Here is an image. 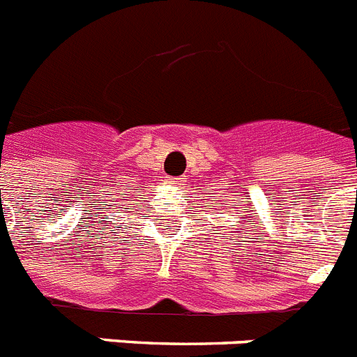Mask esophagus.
<instances>
[{"label": "esophagus", "instance_id": "34e87169", "mask_svg": "<svg viewBox=\"0 0 357 357\" xmlns=\"http://www.w3.org/2000/svg\"><path fill=\"white\" fill-rule=\"evenodd\" d=\"M185 181H186L185 178H172V179H171L172 185H183V183H185Z\"/></svg>", "mask_w": 357, "mask_h": 357}]
</instances>
